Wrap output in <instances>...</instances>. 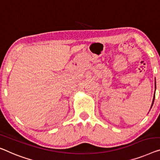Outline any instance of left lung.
I'll return each mask as SVG.
<instances>
[{
    "mask_svg": "<svg viewBox=\"0 0 160 160\" xmlns=\"http://www.w3.org/2000/svg\"><path fill=\"white\" fill-rule=\"evenodd\" d=\"M154 99H153V103H154ZM153 103H152V105H153Z\"/></svg>",
    "mask_w": 160,
    "mask_h": 160,
    "instance_id": "1",
    "label": "left lung"
}]
</instances>
